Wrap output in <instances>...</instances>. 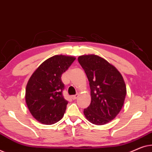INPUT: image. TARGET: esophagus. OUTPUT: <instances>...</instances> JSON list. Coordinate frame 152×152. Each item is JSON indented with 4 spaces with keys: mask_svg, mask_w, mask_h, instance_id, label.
Segmentation results:
<instances>
[{
    "mask_svg": "<svg viewBox=\"0 0 152 152\" xmlns=\"http://www.w3.org/2000/svg\"><path fill=\"white\" fill-rule=\"evenodd\" d=\"M78 94H76V95H74V96H72V98L73 100H76V99H77V98H78Z\"/></svg>",
    "mask_w": 152,
    "mask_h": 152,
    "instance_id": "obj_1",
    "label": "esophagus"
}]
</instances>
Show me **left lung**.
Segmentation results:
<instances>
[{
  "mask_svg": "<svg viewBox=\"0 0 152 152\" xmlns=\"http://www.w3.org/2000/svg\"><path fill=\"white\" fill-rule=\"evenodd\" d=\"M78 61L91 89V103L83 112L85 118L94 125H104L116 118L123 107L127 94L125 81L118 70L103 58L82 55Z\"/></svg>",
  "mask_w": 152,
  "mask_h": 152,
  "instance_id": "1",
  "label": "left lung"
}]
</instances>
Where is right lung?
I'll use <instances>...</instances> for the list:
<instances>
[{
  "mask_svg": "<svg viewBox=\"0 0 152 152\" xmlns=\"http://www.w3.org/2000/svg\"><path fill=\"white\" fill-rule=\"evenodd\" d=\"M76 58L55 55L45 61L34 71L27 82L25 101L31 114L45 125H52L64 116L67 101L63 98L61 76Z\"/></svg>",
  "mask_w": 152,
  "mask_h": 152,
  "instance_id": "obj_1",
  "label": "right lung"
}]
</instances>
